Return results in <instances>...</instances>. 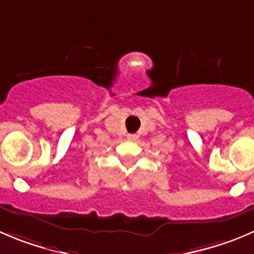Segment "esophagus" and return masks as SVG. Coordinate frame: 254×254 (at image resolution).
Here are the masks:
<instances>
[{
	"label": "esophagus",
	"instance_id": "obj_1",
	"mask_svg": "<svg viewBox=\"0 0 254 254\" xmlns=\"http://www.w3.org/2000/svg\"><path fill=\"white\" fill-rule=\"evenodd\" d=\"M127 138H128L129 141H136L137 136L136 134H128V136H127Z\"/></svg>",
	"mask_w": 254,
	"mask_h": 254
}]
</instances>
